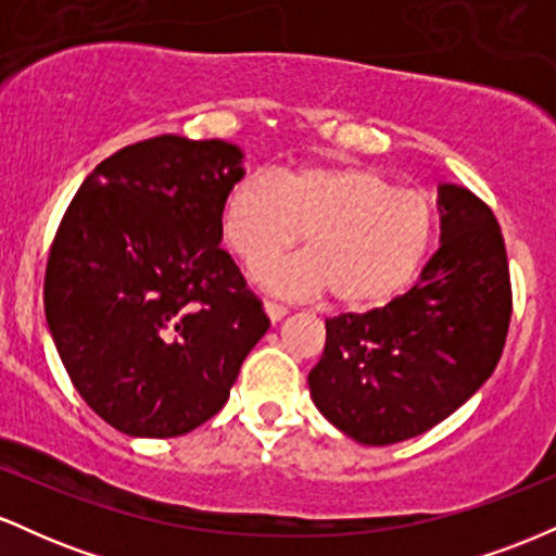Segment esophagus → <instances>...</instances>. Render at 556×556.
<instances>
[{
    "mask_svg": "<svg viewBox=\"0 0 556 556\" xmlns=\"http://www.w3.org/2000/svg\"><path fill=\"white\" fill-rule=\"evenodd\" d=\"M264 311H266V316H269V321H271V324L282 321V318L287 316V308H285V305L271 303V300H264Z\"/></svg>",
    "mask_w": 556,
    "mask_h": 556,
    "instance_id": "esophagus-1",
    "label": "esophagus"
}]
</instances>
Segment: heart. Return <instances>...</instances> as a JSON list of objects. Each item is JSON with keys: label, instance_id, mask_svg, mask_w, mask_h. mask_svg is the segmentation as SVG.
<instances>
[{"label": "heart", "instance_id": "1", "mask_svg": "<svg viewBox=\"0 0 556 556\" xmlns=\"http://www.w3.org/2000/svg\"><path fill=\"white\" fill-rule=\"evenodd\" d=\"M222 238L248 271H261L295 245L303 256L264 274L292 298L331 292L340 308L376 311L397 300L424 269L437 212L416 190L355 164H308L269 177H242L227 190Z\"/></svg>", "mask_w": 556, "mask_h": 556}]
</instances>
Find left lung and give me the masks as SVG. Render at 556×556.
I'll return each instance as SVG.
<instances>
[{
	"label": "left lung",
	"mask_w": 556,
	"mask_h": 556,
	"mask_svg": "<svg viewBox=\"0 0 556 556\" xmlns=\"http://www.w3.org/2000/svg\"><path fill=\"white\" fill-rule=\"evenodd\" d=\"M439 248L405 295L327 321L311 400L358 444L420 437L486 384L507 340L513 295L494 214L460 185L437 195Z\"/></svg>",
	"instance_id": "left-lung-1"
}]
</instances>
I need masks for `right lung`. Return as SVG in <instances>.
I'll return each instance as SVG.
<instances>
[{
  "label": "right lung",
  "instance_id": "obj_1",
  "mask_svg": "<svg viewBox=\"0 0 556 556\" xmlns=\"http://www.w3.org/2000/svg\"><path fill=\"white\" fill-rule=\"evenodd\" d=\"M240 146L162 136L83 180L49 253L43 308L88 407L127 437L169 439L225 407L269 329L222 251V201Z\"/></svg>",
  "mask_w": 556,
  "mask_h": 556
}]
</instances>
